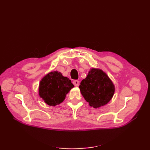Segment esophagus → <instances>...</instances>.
I'll use <instances>...</instances> for the list:
<instances>
[{
	"label": "esophagus",
	"mask_w": 150,
	"mask_h": 150,
	"mask_svg": "<svg viewBox=\"0 0 150 150\" xmlns=\"http://www.w3.org/2000/svg\"><path fill=\"white\" fill-rule=\"evenodd\" d=\"M73 84L75 86H76V87H78V86L79 85V82L78 80H74L73 81Z\"/></svg>",
	"instance_id": "34e87169"
}]
</instances>
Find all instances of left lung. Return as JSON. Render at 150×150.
<instances>
[{
    "label": "left lung",
    "instance_id": "left-lung-1",
    "mask_svg": "<svg viewBox=\"0 0 150 150\" xmlns=\"http://www.w3.org/2000/svg\"><path fill=\"white\" fill-rule=\"evenodd\" d=\"M85 100L94 108H100L109 103L115 91V86L102 70L92 68L79 86Z\"/></svg>",
    "mask_w": 150,
    "mask_h": 150
}]
</instances>
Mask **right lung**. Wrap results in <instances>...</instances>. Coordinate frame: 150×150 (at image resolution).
Listing matches in <instances>:
<instances>
[{
  "mask_svg": "<svg viewBox=\"0 0 150 150\" xmlns=\"http://www.w3.org/2000/svg\"><path fill=\"white\" fill-rule=\"evenodd\" d=\"M74 87L71 81L61 72H49L41 79L39 84L40 97L49 106H56L64 100L66 95Z\"/></svg>",
  "mask_w": 150,
  "mask_h": 150,
  "instance_id": "right-lung-1",
  "label": "right lung"
}]
</instances>
